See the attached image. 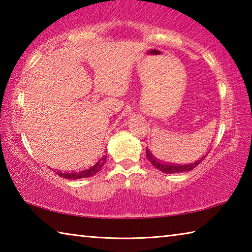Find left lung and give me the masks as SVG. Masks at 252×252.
I'll use <instances>...</instances> for the list:
<instances>
[{"mask_svg": "<svg viewBox=\"0 0 252 252\" xmlns=\"http://www.w3.org/2000/svg\"><path fill=\"white\" fill-rule=\"evenodd\" d=\"M146 155L148 160L151 162L153 167H156L158 170H160V171L164 172V173H179V172H188V171H191V170H193L195 167H198L199 163H201L202 160H204V158L207 157L203 156L201 159H199L194 162H189V163H186V164H174L171 163V162H165V161H162L160 159H158L155 156L152 155L150 152V150H148L146 149Z\"/></svg>", "mask_w": 252, "mask_h": 252, "instance_id": "left-lung-1", "label": "left lung"}]
</instances>
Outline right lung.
<instances>
[{"mask_svg": "<svg viewBox=\"0 0 252 252\" xmlns=\"http://www.w3.org/2000/svg\"><path fill=\"white\" fill-rule=\"evenodd\" d=\"M105 161H106V155H103L100 158H97V160L94 162V163L89 165V167L85 169L78 170V171H72V172L57 171L55 173L59 174V176L62 178L70 179V180H75V179H81V178H89V177L94 176L95 173L99 172L102 169V167L104 165Z\"/></svg>", "mask_w": 252, "mask_h": 252, "instance_id": "1", "label": "right lung"}]
</instances>
